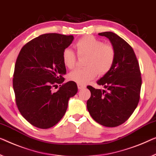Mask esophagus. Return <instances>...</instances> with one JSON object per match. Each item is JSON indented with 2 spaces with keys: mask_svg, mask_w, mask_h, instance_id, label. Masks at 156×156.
<instances>
[{
  "mask_svg": "<svg viewBox=\"0 0 156 156\" xmlns=\"http://www.w3.org/2000/svg\"><path fill=\"white\" fill-rule=\"evenodd\" d=\"M85 87V85H81V84H78V90H82L83 88Z\"/></svg>",
  "mask_w": 156,
  "mask_h": 156,
  "instance_id": "esophagus-1",
  "label": "esophagus"
}]
</instances>
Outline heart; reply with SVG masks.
<instances>
[{"mask_svg": "<svg viewBox=\"0 0 156 156\" xmlns=\"http://www.w3.org/2000/svg\"><path fill=\"white\" fill-rule=\"evenodd\" d=\"M75 48L78 57H85L83 69H78L69 74L71 80L85 84L98 74L104 75L112 68L115 59V49L110 43L104 42L95 37L87 35L76 42ZM62 62L64 66L73 69L76 64V56L70 49H65L62 53Z\"/></svg>", "mask_w": 156, "mask_h": 156, "instance_id": "b5f03b06", "label": "heart"}]
</instances>
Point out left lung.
I'll list each match as a JSON object with an SVG mask.
<instances>
[{
  "mask_svg": "<svg viewBox=\"0 0 156 156\" xmlns=\"http://www.w3.org/2000/svg\"><path fill=\"white\" fill-rule=\"evenodd\" d=\"M110 40L115 49L112 68L100 80L106 90L87 86L91 92L87 101L90 115L105 127H117L131 116L138 105L141 87V71L133 48L113 32L99 33Z\"/></svg>",
  "mask_w": 156,
  "mask_h": 156,
  "instance_id": "obj_1",
  "label": "left lung"
}]
</instances>
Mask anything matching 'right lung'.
<instances>
[{
    "mask_svg": "<svg viewBox=\"0 0 156 156\" xmlns=\"http://www.w3.org/2000/svg\"><path fill=\"white\" fill-rule=\"evenodd\" d=\"M73 36L45 34L21 49L13 74L15 101L22 115L41 129L55 125L66 113L70 97L78 92L73 81L63 83L66 67L62 53ZM60 85L57 92L52 88Z\"/></svg>",
    "mask_w": 156,
    "mask_h": 156,
    "instance_id": "add662e5",
    "label": "right lung"
}]
</instances>
